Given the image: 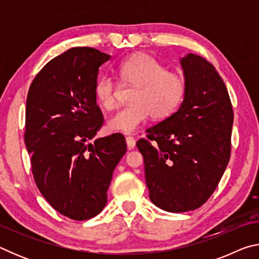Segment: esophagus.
Returning <instances> with one entry per match:
<instances>
[{
  "label": "esophagus",
  "instance_id": "obj_1",
  "mask_svg": "<svg viewBox=\"0 0 259 259\" xmlns=\"http://www.w3.org/2000/svg\"><path fill=\"white\" fill-rule=\"evenodd\" d=\"M125 140H126V145H128L129 150H133L136 145V139L134 137H131V136H128V137L125 138Z\"/></svg>",
  "mask_w": 259,
  "mask_h": 259
}]
</instances>
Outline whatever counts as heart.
Masks as SVG:
<instances>
[{
	"label": "heart",
	"instance_id": "obj_1",
	"mask_svg": "<svg viewBox=\"0 0 259 259\" xmlns=\"http://www.w3.org/2000/svg\"><path fill=\"white\" fill-rule=\"evenodd\" d=\"M120 77L133 88L128 105L109 122L114 130L133 133L150 115L161 119L171 114L185 93V83L177 74L166 72L163 65L148 55H136L120 65ZM95 95L103 107L115 109L119 105L120 87L109 76H100Z\"/></svg>",
	"mask_w": 259,
	"mask_h": 259
}]
</instances>
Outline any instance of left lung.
I'll use <instances>...</instances> for the list:
<instances>
[{"instance_id":"left-lung-1","label":"left lung","mask_w":259,"mask_h":259,"mask_svg":"<svg viewBox=\"0 0 259 259\" xmlns=\"http://www.w3.org/2000/svg\"><path fill=\"white\" fill-rule=\"evenodd\" d=\"M185 97L171 115L146 130L137 145L156 207L169 212L207 202L231 157L233 107L212 64L198 55L182 59Z\"/></svg>"}]
</instances>
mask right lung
Listing matches in <instances>:
<instances>
[{"label":"right lung","mask_w":259,"mask_h":259,"mask_svg":"<svg viewBox=\"0 0 259 259\" xmlns=\"http://www.w3.org/2000/svg\"><path fill=\"white\" fill-rule=\"evenodd\" d=\"M108 59L94 48H72L37 73L26 100L25 144L35 184L52 208L73 221L104 209L113 171L126 152L122 134L95 137L104 124L95 84Z\"/></svg>","instance_id":"obj_1"}]
</instances>
